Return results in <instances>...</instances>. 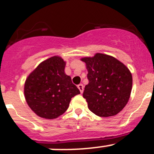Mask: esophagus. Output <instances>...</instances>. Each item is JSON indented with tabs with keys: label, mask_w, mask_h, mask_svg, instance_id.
<instances>
[{
	"label": "esophagus",
	"mask_w": 154,
	"mask_h": 154,
	"mask_svg": "<svg viewBox=\"0 0 154 154\" xmlns=\"http://www.w3.org/2000/svg\"><path fill=\"white\" fill-rule=\"evenodd\" d=\"M78 88L79 89L80 92L82 93L83 92V90H84V86H83V85L82 84H79L78 85Z\"/></svg>",
	"instance_id": "esophagus-1"
}]
</instances>
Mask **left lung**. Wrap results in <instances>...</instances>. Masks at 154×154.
<instances>
[{"instance_id":"obj_1","label":"left lung","mask_w":154,"mask_h":154,"mask_svg":"<svg viewBox=\"0 0 154 154\" xmlns=\"http://www.w3.org/2000/svg\"><path fill=\"white\" fill-rule=\"evenodd\" d=\"M81 60L86 64L88 84L83 97L90 111L99 117L115 116L127 105L132 89V75L115 57L96 53Z\"/></svg>"}]
</instances>
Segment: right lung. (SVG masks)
Instances as JSON below:
<instances>
[{"label": "right lung", "instance_id": "obj_1", "mask_svg": "<svg viewBox=\"0 0 154 154\" xmlns=\"http://www.w3.org/2000/svg\"><path fill=\"white\" fill-rule=\"evenodd\" d=\"M65 66L61 57L53 56L42 62L26 78V103L40 118H58L68 109L72 98L80 94L71 77L65 73Z\"/></svg>", "mask_w": 154, "mask_h": 154}]
</instances>
